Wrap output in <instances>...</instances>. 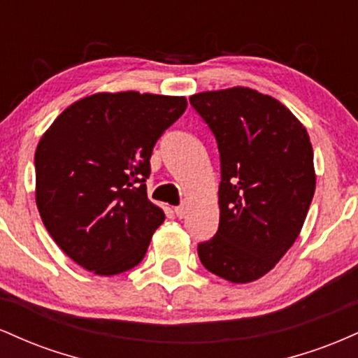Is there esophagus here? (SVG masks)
Returning a JSON list of instances; mask_svg holds the SVG:
<instances>
[{"label":"esophagus","mask_w":358,"mask_h":358,"mask_svg":"<svg viewBox=\"0 0 358 358\" xmlns=\"http://www.w3.org/2000/svg\"><path fill=\"white\" fill-rule=\"evenodd\" d=\"M185 213H187V207H185V203L178 205V207H175V215L178 217V219H182Z\"/></svg>","instance_id":"1"}]
</instances>
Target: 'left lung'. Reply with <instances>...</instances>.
Wrapping results in <instances>:
<instances>
[{
    "label": "left lung",
    "mask_w": 358,
    "mask_h": 358,
    "mask_svg": "<svg viewBox=\"0 0 358 358\" xmlns=\"http://www.w3.org/2000/svg\"><path fill=\"white\" fill-rule=\"evenodd\" d=\"M192 108L220 155L219 229L199 257L231 282L256 281L294 244L315 193L313 148L286 106L248 87L202 92Z\"/></svg>",
    "instance_id": "obj_1"
}]
</instances>
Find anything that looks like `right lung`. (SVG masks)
Instances as JSON below:
<instances>
[{
	"label": "right lung",
	"instance_id": "1",
	"mask_svg": "<svg viewBox=\"0 0 358 358\" xmlns=\"http://www.w3.org/2000/svg\"><path fill=\"white\" fill-rule=\"evenodd\" d=\"M185 97L94 94L73 102L36 146V207L57 245L99 276L133 269L165 213L148 200L150 158Z\"/></svg>",
	"mask_w": 358,
	"mask_h": 358
}]
</instances>
